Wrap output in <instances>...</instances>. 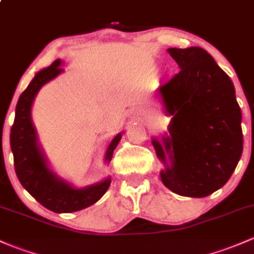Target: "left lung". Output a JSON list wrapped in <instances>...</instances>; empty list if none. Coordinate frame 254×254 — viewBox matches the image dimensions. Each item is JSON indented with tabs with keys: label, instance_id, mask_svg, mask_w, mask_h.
Listing matches in <instances>:
<instances>
[{
	"label": "left lung",
	"instance_id": "left-lung-1",
	"mask_svg": "<svg viewBox=\"0 0 254 254\" xmlns=\"http://www.w3.org/2000/svg\"><path fill=\"white\" fill-rule=\"evenodd\" d=\"M181 67L160 87L170 137L152 139L166 165L160 176L173 192L204 197L235 171L244 149L241 109L230 77L200 47L168 48ZM170 165H167V157Z\"/></svg>",
	"mask_w": 254,
	"mask_h": 254
}]
</instances>
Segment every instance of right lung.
<instances>
[{
	"instance_id": "1",
	"label": "right lung",
	"mask_w": 254,
	"mask_h": 254,
	"mask_svg": "<svg viewBox=\"0 0 254 254\" xmlns=\"http://www.w3.org/2000/svg\"><path fill=\"white\" fill-rule=\"evenodd\" d=\"M62 62L57 59L51 66L37 72L28 88L19 97L15 108L14 124L10 129V148L14 170L20 184L46 208L56 213L80 211L97 202L111 183V178L83 189H73L62 181L46 165L45 157L37 145L36 132L31 122V105L39 89L63 71ZM121 133L113 139L106 150L105 160L110 161L121 139Z\"/></svg>"
}]
</instances>
